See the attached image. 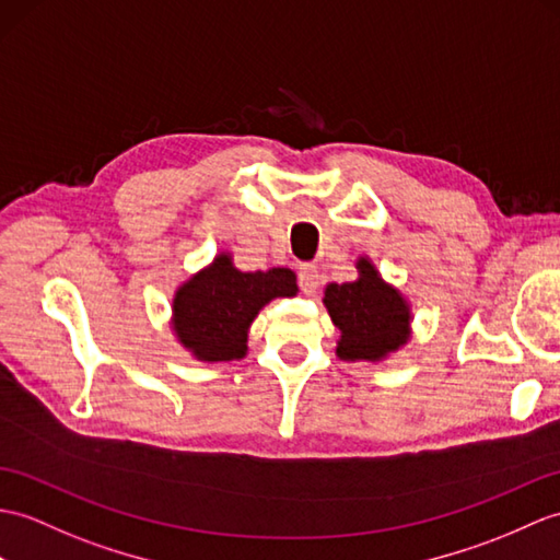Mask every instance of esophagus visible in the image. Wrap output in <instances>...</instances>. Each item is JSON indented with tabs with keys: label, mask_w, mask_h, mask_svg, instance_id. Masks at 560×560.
<instances>
[{
	"label": "esophagus",
	"mask_w": 560,
	"mask_h": 560,
	"mask_svg": "<svg viewBox=\"0 0 560 560\" xmlns=\"http://www.w3.org/2000/svg\"><path fill=\"white\" fill-rule=\"evenodd\" d=\"M298 285H301V291L305 295L317 293V289H319V275H317L315 265H303L301 267V271H298Z\"/></svg>",
	"instance_id": "1"
}]
</instances>
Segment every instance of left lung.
Wrapping results in <instances>:
<instances>
[{
    "instance_id": "left-lung-1",
    "label": "left lung",
    "mask_w": 560,
    "mask_h": 560,
    "mask_svg": "<svg viewBox=\"0 0 560 560\" xmlns=\"http://www.w3.org/2000/svg\"><path fill=\"white\" fill-rule=\"evenodd\" d=\"M360 279L329 283L324 291L331 322L341 331L336 353L343 360H380L408 339V307L400 293L362 259Z\"/></svg>"
}]
</instances>
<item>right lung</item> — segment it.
I'll return each mask as SVG.
<instances>
[{"instance_id": "right-lung-1", "label": "right lung", "mask_w": 560, "mask_h": 560, "mask_svg": "<svg viewBox=\"0 0 560 560\" xmlns=\"http://www.w3.org/2000/svg\"><path fill=\"white\" fill-rule=\"evenodd\" d=\"M291 269L238 271L226 255L200 271L174 298V329L180 343L200 360H238L245 355L248 327L271 298L295 295Z\"/></svg>"}]
</instances>
